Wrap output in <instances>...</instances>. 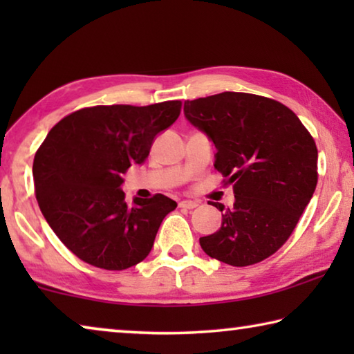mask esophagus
<instances>
[{"instance_id": "esophagus-1", "label": "esophagus", "mask_w": 354, "mask_h": 354, "mask_svg": "<svg viewBox=\"0 0 354 354\" xmlns=\"http://www.w3.org/2000/svg\"><path fill=\"white\" fill-rule=\"evenodd\" d=\"M196 206H198V203L192 201V200H184L179 203V207H184V209H195Z\"/></svg>"}]
</instances>
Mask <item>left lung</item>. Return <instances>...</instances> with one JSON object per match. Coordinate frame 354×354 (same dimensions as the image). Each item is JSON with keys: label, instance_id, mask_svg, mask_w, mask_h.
<instances>
[{"label": "left lung", "instance_id": "1", "mask_svg": "<svg viewBox=\"0 0 354 354\" xmlns=\"http://www.w3.org/2000/svg\"><path fill=\"white\" fill-rule=\"evenodd\" d=\"M184 115L211 140L214 167L232 184L234 207L220 203L221 226L200 237L214 259L245 267L283 247L313 198L317 147L289 107L251 93L184 101Z\"/></svg>", "mask_w": 354, "mask_h": 354}]
</instances>
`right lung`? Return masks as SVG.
<instances>
[{"mask_svg":"<svg viewBox=\"0 0 354 354\" xmlns=\"http://www.w3.org/2000/svg\"><path fill=\"white\" fill-rule=\"evenodd\" d=\"M179 112L181 101L86 107L48 133L32 164L35 196L46 223L81 261L124 270L149 254L178 205L162 194L129 205L122 173L145 162L156 136Z\"/></svg>","mask_w":354,"mask_h":354,"instance_id":"add662e5","label":"right lung"}]
</instances>
